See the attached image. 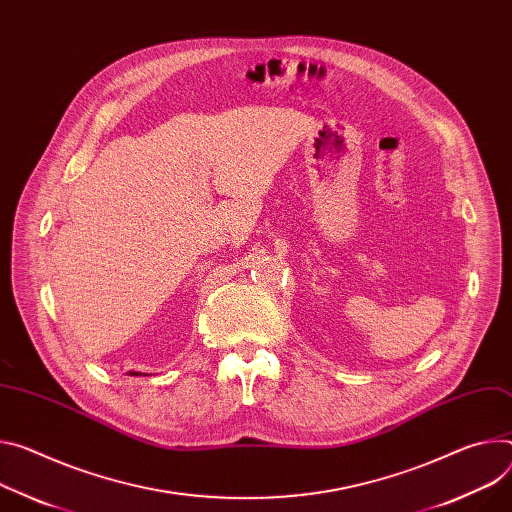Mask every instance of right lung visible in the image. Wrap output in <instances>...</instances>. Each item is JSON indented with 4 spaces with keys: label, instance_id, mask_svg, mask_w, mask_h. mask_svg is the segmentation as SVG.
Segmentation results:
<instances>
[{
    "label": "right lung",
    "instance_id": "obj_1",
    "mask_svg": "<svg viewBox=\"0 0 512 512\" xmlns=\"http://www.w3.org/2000/svg\"><path fill=\"white\" fill-rule=\"evenodd\" d=\"M130 376H138V374H134V371H130Z\"/></svg>",
    "mask_w": 512,
    "mask_h": 512
}]
</instances>
